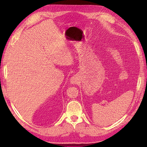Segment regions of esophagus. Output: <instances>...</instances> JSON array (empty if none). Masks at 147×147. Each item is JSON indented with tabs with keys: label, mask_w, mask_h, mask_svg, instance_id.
<instances>
[{
	"label": "esophagus",
	"mask_w": 147,
	"mask_h": 147,
	"mask_svg": "<svg viewBox=\"0 0 147 147\" xmlns=\"http://www.w3.org/2000/svg\"><path fill=\"white\" fill-rule=\"evenodd\" d=\"M78 78L76 76H74L71 78V83L72 84H76L78 82Z\"/></svg>",
	"instance_id": "34e87169"
}]
</instances>
